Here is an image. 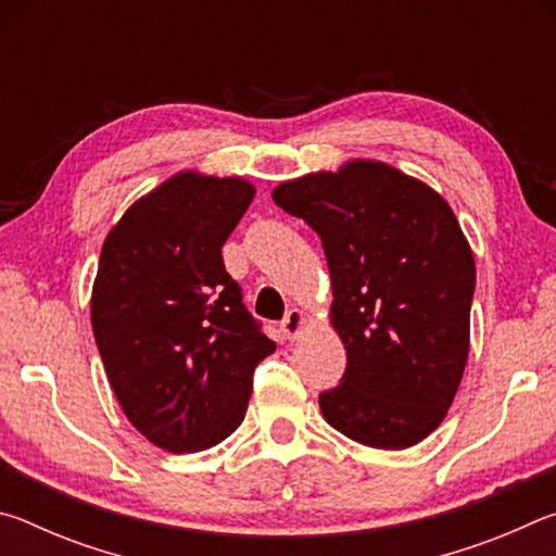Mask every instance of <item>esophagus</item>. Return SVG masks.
Here are the masks:
<instances>
[{
    "mask_svg": "<svg viewBox=\"0 0 556 556\" xmlns=\"http://www.w3.org/2000/svg\"><path fill=\"white\" fill-rule=\"evenodd\" d=\"M308 326V316L301 312V308H291V312L285 316V321H281V333H285L289 341H294L301 333H304V328Z\"/></svg>",
    "mask_w": 556,
    "mask_h": 556,
    "instance_id": "1",
    "label": "esophagus"
}]
</instances>
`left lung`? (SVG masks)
Segmentation results:
<instances>
[{
	"instance_id": "obj_1",
	"label": "left lung",
	"mask_w": 556,
	"mask_h": 556,
	"mask_svg": "<svg viewBox=\"0 0 556 556\" xmlns=\"http://www.w3.org/2000/svg\"><path fill=\"white\" fill-rule=\"evenodd\" d=\"M271 199L316 230L331 271L328 321L345 375L318 397L363 446L400 451L441 421L470 345L473 250L444 195L378 159L279 184Z\"/></svg>"
}]
</instances>
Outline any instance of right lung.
Instances as JSON below:
<instances>
[{"label": "right lung", "instance_id": "right-lung-1", "mask_svg": "<svg viewBox=\"0 0 556 556\" xmlns=\"http://www.w3.org/2000/svg\"><path fill=\"white\" fill-rule=\"evenodd\" d=\"M252 199L248 178L186 168L131 203L102 242L90 296L102 365L131 427L168 454L228 439L252 370L277 351L220 252Z\"/></svg>", "mask_w": 556, "mask_h": 556}]
</instances>
